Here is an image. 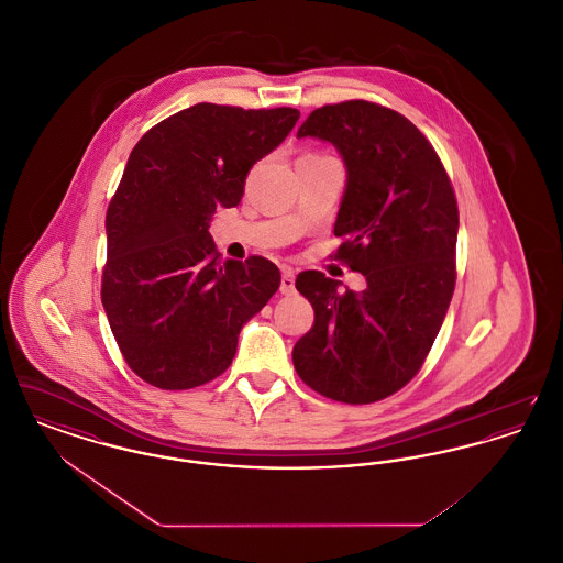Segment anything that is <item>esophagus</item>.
<instances>
[{"instance_id": "esophagus-1", "label": "esophagus", "mask_w": 563, "mask_h": 563, "mask_svg": "<svg viewBox=\"0 0 563 563\" xmlns=\"http://www.w3.org/2000/svg\"><path fill=\"white\" fill-rule=\"evenodd\" d=\"M280 294H295V274L294 269L283 268V278H280Z\"/></svg>"}]
</instances>
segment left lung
Wrapping results in <instances>:
<instances>
[{
	"mask_svg": "<svg viewBox=\"0 0 563 563\" xmlns=\"http://www.w3.org/2000/svg\"><path fill=\"white\" fill-rule=\"evenodd\" d=\"M297 136L329 141L344 158L335 260L361 272L367 289L340 291L319 269L297 276L314 324L295 344V372L327 399L382 401L420 372L450 308L454 188L429 139L395 109L361 99L324 106Z\"/></svg>",
	"mask_w": 563,
	"mask_h": 563,
	"instance_id": "left-lung-1",
	"label": "left lung"
}]
</instances>
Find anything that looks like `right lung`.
I'll return each instance as SVG.
<instances>
[{
    "instance_id": "right-lung-1",
    "label": "right lung",
    "mask_w": 563,
    "mask_h": 563,
    "mask_svg": "<svg viewBox=\"0 0 563 563\" xmlns=\"http://www.w3.org/2000/svg\"><path fill=\"white\" fill-rule=\"evenodd\" d=\"M294 108L198 103L139 139L106 217L101 299L129 367L162 390L223 374L242 324L280 287L260 255L219 260L209 223L241 202L251 166L291 133Z\"/></svg>"
}]
</instances>
